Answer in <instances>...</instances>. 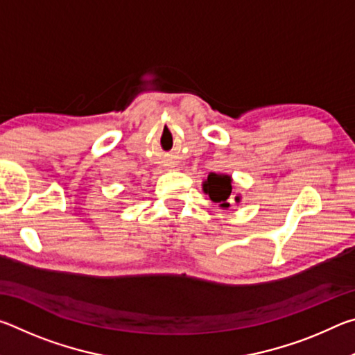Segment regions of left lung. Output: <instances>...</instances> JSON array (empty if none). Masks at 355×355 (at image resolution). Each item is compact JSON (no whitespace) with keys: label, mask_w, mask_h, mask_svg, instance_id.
Here are the masks:
<instances>
[{"label":"left lung","mask_w":355,"mask_h":355,"mask_svg":"<svg viewBox=\"0 0 355 355\" xmlns=\"http://www.w3.org/2000/svg\"><path fill=\"white\" fill-rule=\"evenodd\" d=\"M202 188L205 194L209 196L214 203H218L220 208L230 207V196H232V177L224 175V173L211 172L205 182L202 183ZM241 197L236 196L235 202L239 203Z\"/></svg>","instance_id":"left-lung-1"}]
</instances>
